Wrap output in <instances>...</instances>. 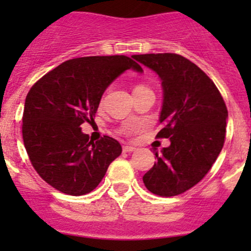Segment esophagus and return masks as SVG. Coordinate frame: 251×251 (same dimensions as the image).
Listing matches in <instances>:
<instances>
[{"instance_id": "esophagus-1", "label": "esophagus", "mask_w": 251, "mask_h": 251, "mask_svg": "<svg viewBox=\"0 0 251 251\" xmlns=\"http://www.w3.org/2000/svg\"><path fill=\"white\" fill-rule=\"evenodd\" d=\"M134 151H136V148L132 147V146H124L123 147L124 153H130V152H134Z\"/></svg>"}]
</instances>
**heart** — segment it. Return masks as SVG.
<instances>
[{
    "instance_id": "obj_1",
    "label": "heart",
    "mask_w": 251,
    "mask_h": 251,
    "mask_svg": "<svg viewBox=\"0 0 251 251\" xmlns=\"http://www.w3.org/2000/svg\"><path fill=\"white\" fill-rule=\"evenodd\" d=\"M137 88H138V86H137Z\"/></svg>"
}]
</instances>
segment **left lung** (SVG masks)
Wrapping results in <instances>:
<instances>
[{"label":"left lung","instance_id":"8db88e82","mask_svg":"<svg viewBox=\"0 0 251 251\" xmlns=\"http://www.w3.org/2000/svg\"><path fill=\"white\" fill-rule=\"evenodd\" d=\"M162 81L163 101L158 138L171 145L156 152L157 162L143 176L148 191L171 197L205 177L225 141L227 109L214 81L197 65L177 54L133 55Z\"/></svg>","mask_w":251,"mask_h":251}]
</instances>
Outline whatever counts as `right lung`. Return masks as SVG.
I'll use <instances>...</instances> for the list:
<instances>
[{"instance_id":"1","label":"right lung","mask_w":251,"mask_h":251,"mask_svg":"<svg viewBox=\"0 0 251 251\" xmlns=\"http://www.w3.org/2000/svg\"><path fill=\"white\" fill-rule=\"evenodd\" d=\"M143 73L124 55L68 60L44 75L28 92L22 138L40 177L72 196L89 194L122 153L117 139L92 142L81 124L94 122L101 95L126 70Z\"/></svg>"}]
</instances>
